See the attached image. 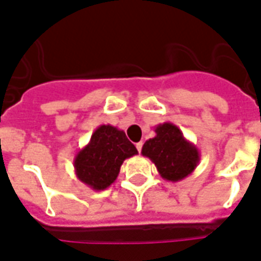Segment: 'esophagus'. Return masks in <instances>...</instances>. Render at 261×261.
Segmentation results:
<instances>
[{
  "instance_id": "obj_1",
  "label": "esophagus",
  "mask_w": 261,
  "mask_h": 261,
  "mask_svg": "<svg viewBox=\"0 0 261 261\" xmlns=\"http://www.w3.org/2000/svg\"><path fill=\"white\" fill-rule=\"evenodd\" d=\"M136 146H137V149H138V152H141V149H142V142H138Z\"/></svg>"
}]
</instances>
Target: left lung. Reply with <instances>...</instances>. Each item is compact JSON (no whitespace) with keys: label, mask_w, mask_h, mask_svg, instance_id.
<instances>
[{"label":"left lung","mask_w":261,"mask_h":261,"mask_svg":"<svg viewBox=\"0 0 261 261\" xmlns=\"http://www.w3.org/2000/svg\"><path fill=\"white\" fill-rule=\"evenodd\" d=\"M156 136L146 141L141 153L155 163L166 181H181L199 165V149L188 141L178 127L170 121L155 127Z\"/></svg>","instance_id":"8db88e82"}]
</instances>
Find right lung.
Instances as JSON below:
<instances>
[{"mask_svg": "<svg viewBox=\"0 0 261 261\" xmlns=\"http://www.w3.org/2000/svg\"><path fill=\"white\" fill-rule=\"evenodd\" d=\"M137 153L138 150L124 131L102 124L92 133L90 142L74 156V173L88 188L103 191L115 182L123 162Z\"/></svg>", "mask_w": 261, "mask_h": 261, "instance_id": "obj_1", "label": "right lung"}]
</instances>
